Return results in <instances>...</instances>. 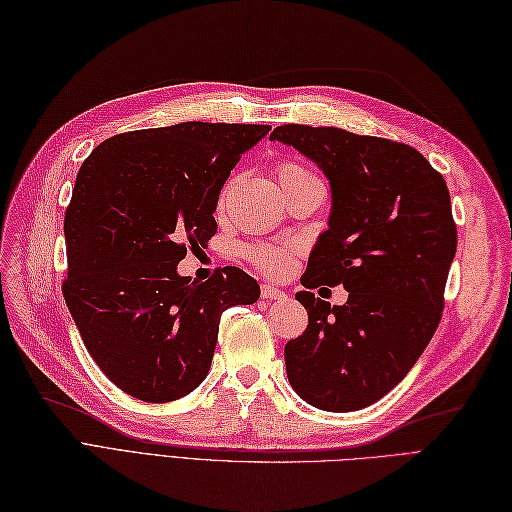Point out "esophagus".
<instances>
[{"mask_svg":"<svg viewBox=\"0 0 512 512\" xmlns=\"http://www.w3.org/2000/svg\"><path fill=\"white\" fill-rule=\"evenodd\" d=\"M260 297H262V299H267V301H278V299H284V297H286V293H284V290H280V288L271 286V284H262V288H260Z\"/></svg>","mask_w":512,"mask_h":512,"instance_id":"esophagus-1","label":"esophagus"}]
</instances>
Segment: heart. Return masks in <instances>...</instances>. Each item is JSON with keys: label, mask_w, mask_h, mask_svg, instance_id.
I'll return each mask as SVG.
<instances>
[{"label": "heart", "mask_w": 512, "mask_h": 512, "mask_svg": "<svg viewBox=\"0 0 512 512\" xmlns=\"http://www.w3.org/2000/svg\"><path fill=\"white\" fill-rule=\"evenodd\" d=\"M299 178H316L308 170H303L297 163H282L278 168V183L286 181H299ZM254 265L267 275H282L290 267V254L284 247H273V245H262L254 247V250L247 252Z\"/></svg>", "instance_id": "1"}]
</instances>
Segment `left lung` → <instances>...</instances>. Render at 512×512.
I'll return each instance as SVG.
<instances>
[{"label":"left lung","instance_id":"left-lung-1","mask_svg":"<svg viewBox=\"0 0 512 512\" xmlns=\"http://www.w3.org/2000/svg\"><path fill=\"white\" fill-rule=\"evenodd\" d=\"M271 140L314 161L331 187L327 230L301 284H342L344 306L297 293L308 327L286 342L293 390L323 411L377 403L431 342L457 254L444 176L416 148L336 127L282 124Z\"/></svg>","mask_w":512,"mask_h":512}]
</instances>
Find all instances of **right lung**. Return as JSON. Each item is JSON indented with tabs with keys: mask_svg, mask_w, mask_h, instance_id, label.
Here are the masks:
<instances>
[{
	"mask_svg": "<svg viewBox=\"0 0 512 512\" xmlns=\"http://www.w3.org/2000/svg\"><path fill=\"white\" fill-rule=\"evenodd\" d=\"M269 124L181 122L109 137L81 165L64 217L66 306L88 353L122 392L183 398L209 375L219 319L258 301L239 267L178 275L217 232L219 191Z\"/></svg>",
	"mask_w": 512,
	"mask_h": 512,
	"instance_id": "add662e5",
	"label": "right lung"
}]
</instances>
